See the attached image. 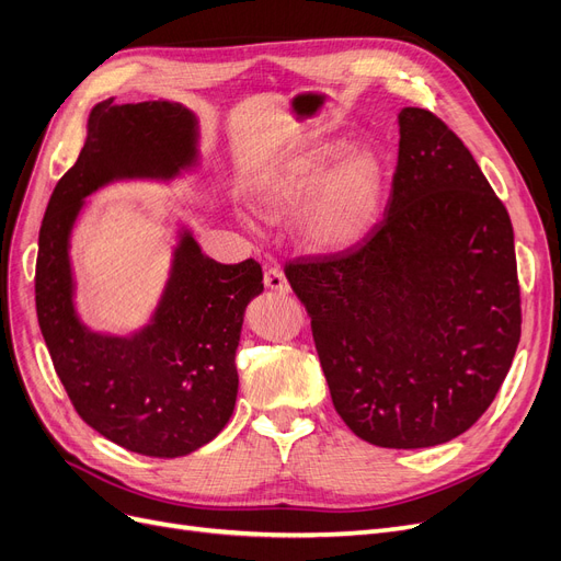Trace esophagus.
Returning a JSON list of instances; mask_svg holds the SVG:
<instances>
[{"label": "esophagus", "instance_id": "esophagus-1", "mask_svg": "<svg viewBox=\"0 0 561 561\" xmlns=\"http://www.w3.org/2000/svg\"><path fill=\"white\" fill-rule=\"evenodd\" d=\"M263 284L270 288V291H277V294H288V288H291L279 267H267L263 275Z\"/></svg>", "mask_w": 561, "mask_h": 561}]
</instances>
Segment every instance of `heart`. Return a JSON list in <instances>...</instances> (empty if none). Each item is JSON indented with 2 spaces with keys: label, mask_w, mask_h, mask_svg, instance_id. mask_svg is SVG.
<instances>
[{
  "label": "heart",
  "mask_w": 561,
  "mask_h": 561,
  "mask_svg": "<svg viewBox=\"0 0 561 561\" xmlns=\"http://www.w3.org/2000/svg\"><path fill=\"white\" fill-rule=\"evenodd\" d=\"M386 192V165L369 148L346 154L344 140H325L286 157L254 184V203L282 217L307 201L296 231L314 252H340L377 221Z\"/></svg>",
  "instance_id": "obj_1"
}]
</instances>
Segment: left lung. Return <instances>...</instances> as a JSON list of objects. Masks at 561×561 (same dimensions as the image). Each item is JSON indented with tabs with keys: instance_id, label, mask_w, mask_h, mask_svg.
<instances>
[{
	"instance_id": "1",
	"label": "left lung",
	"mask_w": 561,
	"mask_h": 561,
	"mask_svg": "<svg viewBox=\"0 0 561 561\" xmlns=\"http://www.w3.org/2000/svg\"><path fill=\"white\" fill-rule=\"evenodd\" d=\"M284 273L312 319L335 411L363 442L446 444L500 392L523 323L513 226L434 113L402 108L390 198L367 236Z\"/></svg>"
}]
</instances>
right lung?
Here are the masks:
<instances>
[{
    "mask_svg": "<svg viewBox=\"0 0 561 561\" xmlns=\"http://www.w3.org/2000/svg\"><path fill=\"white\" fill-rule=\"evenodd\" d=\"M196 159V119L180 103L101 101L88 140L61 175L38 231L36 317L78 416L113 444L180 458L213 442L236 407L247 302L263 291L254 259L224 265L182 231L154 319L134 337L96 335L73 309L71 226L82 198L111 180H169Z\"/></svg>",
    "mask_w": 561,
    "mask_h": 561,
    "instance_id": "1",
    "label": "right lung"
}]
</instances>
